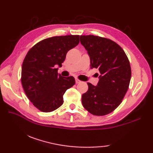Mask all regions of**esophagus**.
Returning a JSON list of instances; mask_svg holds the SVG:
<instances>
[{"mask_svg":"<svg viewBox=\"0 0 153 153\" xmlns=\"http://www.w3.org/2000/svg\"><path fill=\"white\" fill-rule=\"evenodd\" d=\"M76 83L77 84V83H81V81L79 80V79H76Z\"/></svg>","mask_w":153,"mask_h":153,"instance_id":"34e87169","label":"esophagus"}]
</instances>
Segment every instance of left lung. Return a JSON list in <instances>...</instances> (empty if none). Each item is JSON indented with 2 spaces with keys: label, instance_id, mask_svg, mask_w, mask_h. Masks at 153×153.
I'll return each instance as SVG.
<instances>
[{
  "label": "left lung",
  "instance_id": "left-lung-1",
  "mask_svg": "<svg viewBox=\"0 0 153 153\" xmlns=\"http://www.w3.org/2000/svg\"><path fill=\"white\" fill-rule=\"evenodd\" d=\"M80 42L90 58L91 68L99 70L96 86L87 83L88 91L83 94L82 105L95 116L114 111L124 97L130 82V64L125 52L108 39L95 35H81Z\"/></svg>",
  "mask_w": 153,
  "mask_h": 153
}]
</instances>
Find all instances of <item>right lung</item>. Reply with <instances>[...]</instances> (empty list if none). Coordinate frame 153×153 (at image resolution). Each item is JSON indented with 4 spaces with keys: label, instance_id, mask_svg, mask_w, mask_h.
<instances>
[{
    "label": "right lung",
    "instance_id": "add662e5",
    "mask_svg": "<svg viewBox=\"0 0 153 153\" xmlns=\"http://www.w3.org/2000/svg\"><path fill=\"white\" fill-rule=\"evenodd\" d=\"M79 43V35L47 38L28 51L22 67V84L28 99L41 111L50 112L62 105L66 91L76 82L58 74L68 51Z\"/></svg>",
    "mask_w": 153,
    "mask_h": 153
}]
</instances>
